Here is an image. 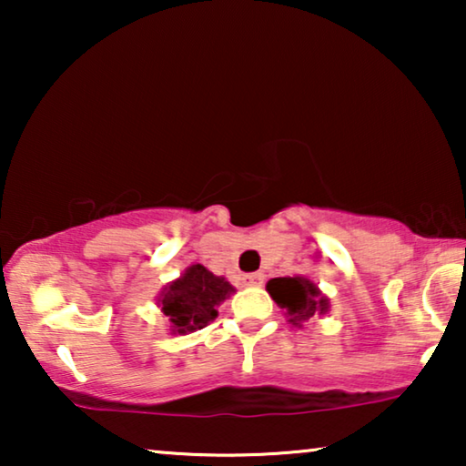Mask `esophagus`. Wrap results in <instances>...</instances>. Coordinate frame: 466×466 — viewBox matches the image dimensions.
<instances>
[{"label": "esophagus", "mask_w": 466, "mask_h": 466, "mask_svg": "<svg viewBox=\"0 0 466 466\" xmlns=\"http://www.w3.org/2000/svg\"><path fill=\"white\" fill-rule=\"evenodd\" d=\"M241 282H244V286H260L265 282V276L263 273H248V276L241 278Z\"/></svg>", "instance_id": "34e87169"}]
</instances>
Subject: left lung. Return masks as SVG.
Returning a JSON list of instances; mask_svg holds the SVG:
<instances>
[{"mask_svg": "<svg viewBox=\"0 0 466 466\" xmlns=\"http://www.w3.org/2000/svg\"><path fill=\"white\" fill-rule=\"evenodd\" d=\"M267 290L279 308L286 309L289 322L301 324L314 314H327L329 299L320 295L309 279L295 278H273L267 282Z\"/></svg>", "mask_w": 466, "mask_h": 466, "instance_id": "left-lung-1", "label": "left lung"}]
</instances>
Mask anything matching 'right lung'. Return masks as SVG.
<instances>
[{"instance_id":"right-lung-1","label":"right lung","mask_w":466,"mask_h":466,"mask_svg":"<svg viewBox=\"0 0 466 466\" xmlns=\"http://www.w3.org/2000/svg\"><path fill=\"white\" fill-rule=\"evenodd\" d=\"M233 292L225 278L214 276L203 265H193L171 282L161 295V309L177 333L203 329L218 316L216 305Z\"/></svg>"}]
</instances>
